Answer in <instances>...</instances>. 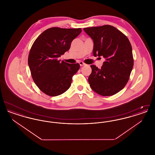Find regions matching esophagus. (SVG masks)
<instances>
[{
  "label": "esophagus",
  "instance_id": "obj_1",
  "mask_svg": "<svg viewBox=\"0 0 155 155\" xmlns=\"http://www.w3.org/2000/svg\"><path fill=\"white\" fill-rule=\"evenodd\" d=\"M79 64H80V65L81 66H83L86 65V64H85V63H84L83 61H80V62H79Z\"/></svg>",
  "mask_w": 155,
  "mask_h": 155
}]
</instances>
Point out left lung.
I'll use <instances>...</instances> for the list:
<instances>
[{
    "mask_svg": "<svg viewBox=\"0 0 155 155\" xmlns=\"http://www.w3.org/2000/svg\"><path fill=\"white\" fill-rule=\"evenodd\" d=\"M94 41L95 57L105 59L101 68L91 65L89 76L91 88L102 96H111L125 87L134 66L132 46L128 38L113 26L84 28Z\"/></svg>",
    "mask_w": 155,
    "mask_h": 155,
    "instance_id": "8db88e82",
    "label": "left lung"
}]
</instances>
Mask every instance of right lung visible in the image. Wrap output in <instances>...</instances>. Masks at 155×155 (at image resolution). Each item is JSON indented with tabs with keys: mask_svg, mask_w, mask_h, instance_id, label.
Wrapping results in <instances>:
<instances>
[{
	"mask_svg": "<svg viewBox=\"0 0 155 155\" xmlns=\"http://www.w3.org/2000/svg\"><path fill=\"white\" fill-rule=\"evenodd\" d=\"M81 28L52 27L37 38L30 49L28 63L37 87L51 96L60 95L71 86L72 78L80 69L78 63L69 64L58 58L68 51Z\"/></svg>",
	"mask_w": 155,
	"mask_h": 155,
	"instance_id": "add662e5",
	"label": "right lung"
}]
</instances>
